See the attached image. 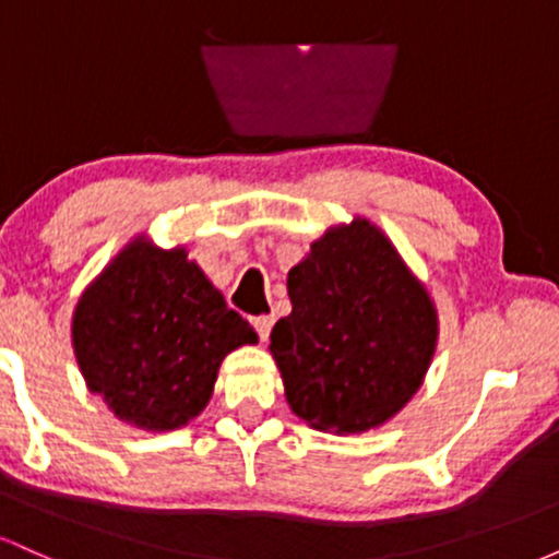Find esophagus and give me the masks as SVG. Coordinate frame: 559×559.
Masks as SVG:
<instances>
[{"instance_id": "1", "label": "esophagus", "mask_w": 559, "mask_h": 559, "mask_svg": "<svg viewBox=\"0 0 559 559\" xmlns=\"http://www.w3.org/2000/svg\"><path fill=\"white\" fill-rule=\"evenodd\" d=\"M252 325H254V331H258V336L262 338V342H267V336H271V329H273V316L252 318Z\"/></svg>"}]
</instances>
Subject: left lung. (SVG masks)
Returning <instances> with one entry per match:
<instances>
[{
	"label": "left lung",
	"mask_w": 559,
	"mask_h": 559,
	"mask_svg": "<svg viewBox=\"0 0 559 559\" xmlns=\"http://www.w3.org/2000/svg\"><path fill=\"white\" fill-rule=\"evenodd\" d=\"M286 286L292 316L273 325L271 352L294 413L336 433L400 413L433 357L436 312L386 236L360 217L333 228Z\"/></svg>",
	"instance_id": "left-lung-1"
}]
</instances>
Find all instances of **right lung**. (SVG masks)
Returning <instances> with one entry per match:
<instances>
[{
  "label": "right lung",
  "mask_w": 559,
  "mask_h": 559,
  "mask_svg": "<svg viewBox=\"0 0 559 559\" xmlns=\"http://www.w3.org/2000/svg\"><path fill=\"white\" fill-rule=\"evenodd\" d=\"M258 333L183 249L133 241L73 316L81 373L120 420L173 431L204 409L223 357Z\"/></svg>",
  "instance_id": "1"
}]
</instances>
